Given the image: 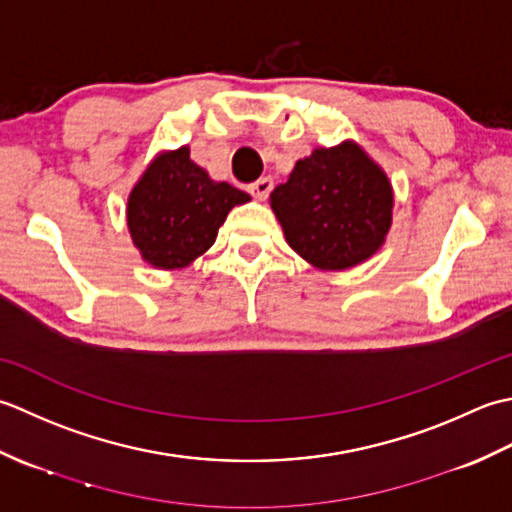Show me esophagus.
Segmentation results:
<instances>
[{
    "mask_svg": "<svg viewBox=\"0 0 512 512\" xmlns=\"http://www.w3.org/2000/svg\"><path fill=\"white\" fill-rule=\"evenodd\" d=\"M271 187H274V181L269 179V176H263V179H258V181H254L252 185L247 187L249 190V194H252L256 201H265V198L269 196V192H271Z\"/></svg>",
    "mask_w": 512,
    "mask_h": 512,
    "instance_id": "1",
    "label": "esophagus"
}]
</instances>
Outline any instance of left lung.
<instances>
[{
  "instance_id": "1",
  "label": "left lung",
  "mask_w": 512,
  "mask_h": 512,
  "mask_svg": "<svg viewBox=\"0 0 512 512\" xmlns=\"http://www.w3.org/2000/svg\"><path fill=\"white\" fill-rule=\"evenodd\" d=\"M287 245L309 265L344 271L369 260L393 223V185L356 141L316 148L269 194Z\"/></svg>"
}]
</instances>
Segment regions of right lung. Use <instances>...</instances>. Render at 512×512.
Here are the masks:
<instances>
[{
  "label": "right lung",
  "mask_w": 512,
  "mask_h": 512,
  "mask_svg": "<svg viewBox=\"0 0 512 512\" xmlns=\"http://www.w3.org/2000/svg\"><path fill=\"white\" fill-rule=\"evenodd\" d=\"M252 196L210 179L190 148L163 150L134 183L125 205L130 238L154 269H183L210 249L218 227Z\"/></svg>",
  "instance_id": "obj_1"
}]
</instances>
